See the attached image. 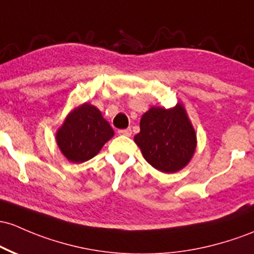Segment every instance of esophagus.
<instances>
[{
    "mask_svg": "<svg viewBox=\"0 0 254 254\" xmlns=\"http://www.w3.org/2000/svg\"><path fill=\"white\" fill-rule=\"evenodd\" d=\"M118 133L119 135H124V136H131V129L130 127H127V129H122V130H118Z\"/></svg>",
    "mask_w": 254,
    "mask_h": 254,
    "instance_id": "1",
    "label": "esophagus"
}]
</instances>
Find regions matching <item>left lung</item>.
Instances as JSON below:
<instances>
[{
  "mask_svg": "<svg viewBox=\"0 0 254 254\" xmlns=\"http://www.w3.org/2000/svg\"><path fill=\"white\" fill-rule=\"evenodd\" d=\"M135 142L153 168L172 174L193 157L196 136L185 108L178 104L171 110L152 107L144 113Z\"/></svg>",
  "mask_w": 254,
  "mask_h": 254,
  "instance_id": "1",
  "label": "left lung"
}]
</instances>
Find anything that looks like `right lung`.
<instances>
[{
	"mask_svg": "<svg viewBox=\"0 0 254 254\" xmlns=\"http://www.w3.org/2000/svg\"><path fill=\"white\" fill-rule=\"evenodd\" d=\"M113 129L94 106L84 104L66 118L57 133L58 146L72 163L94 158L113 136Z\"/></svg>",
	"mask_w": 254,
	"mask_h": 254,
	"instance_id": "1",
	"label": "right lung"
}]
</instances>
